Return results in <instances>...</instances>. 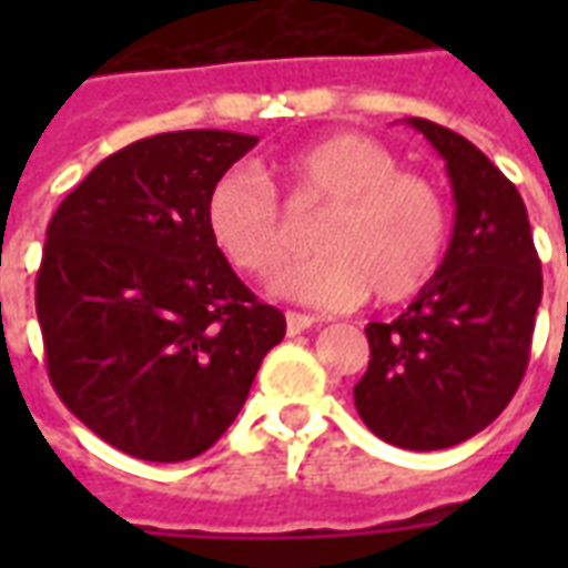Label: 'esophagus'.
I'll list each match as a JSON object with an SVG mask.
<instances>
[{
  "instance_id": "esophagus-1",
  "label": "esophagus",
  "mask_w": 568,
  "mask_h": 568,
  "mask_svg": "<svg viewBox=\"0 0 568 568\" xmlns=\"http://www.w3.org/2000/svg\"><path fill=\"white\" fill-rule=\"evenodd\" d=\"M316 316H310V313H295V310H288L285 313V332L288 334H301L307 332V328H313L316 325Z\"/></svg>"
}]
</instances>
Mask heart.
Listing matches in <instances>:
<instances>
[{
	"instance_id": "heart-1",
	"label": "heart",
	"mask_w": 568,
	"mask_h": 568,
	"mask_svg": "<svg viewBox=\"0 0 568 568\" xmlns=\"http://www.w3.org/2000/svg\"><path fill=\"white\" fill-rule=\"evenodd\" d=\"M295 210H325L316 258L271 276V295L346 310L362 297L402 304L438 273L447 246V206L428 179L402 173L393 149L365 133H332L273 163ZM212 243L236 271L267 273L288 255L292 234L271 182L227 170L206 194Z\"/></svg>"
}]
</instances>
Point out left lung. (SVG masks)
Returning a JSON list of instances; mask_svg holds the SVG:
<instances>
[{
  "label": "left lung",
  "mask_w": 568,
  "mask_h": 568,
  "mask_svg": "<svg viewBox=\"0 0 568 568\" xmlns=\"http://www.w3.org/2000/svg\"><path fill=\"white\" fill-rule=\"evenodd\" d=\"M450 175L456 224L432 283L393 322H368L358 417L405 450H444L487 428L524 381L541 304V261L524 197L471 142L407 118Z\"/></svg>",
  "instance_id": "1"
}]
</instances>
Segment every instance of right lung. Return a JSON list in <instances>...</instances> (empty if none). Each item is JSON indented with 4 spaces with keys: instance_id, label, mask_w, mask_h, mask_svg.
<instances>
[{
    "instance_id": "add662e5",
    "label": "right lung",
    "mask_w": 568,
    "mask_h": 568,
    "mask_svg": "<svg viewBox=\"0 0 568 568\" xmlns=\"http://www.w3.org/2000/svg\"><path fill=\"white\" fill-rule=\"evenodd\" d=\"M258 136L175 130L97 163L48 224L36 276L48 377L105 444L149 463L210 450L285 316L240 283L206 227L212 182Z\"/></svg>"
}]
</instances>
